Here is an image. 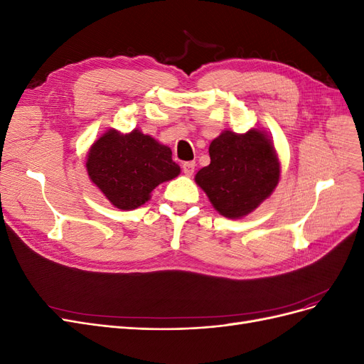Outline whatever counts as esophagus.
I'll return each instance as SVG.
<instances>
[{
	"label": "esophagus",
	"instance_id": "obj_1",
	"mask_svg": "<svg viewBox=\"0 0 364 364\" xmlns=\"http://www.w3.org/2000/svg\"><path fill=\"white\" fill-rule=\"evenodd\" d=\"M194 168H196V162H193V161H188V162H183L182 164V170H183V173L186 176H193Z\"/></svg>",
	"mask_w": 364,
	"mask_h": 364
}]
</instances>
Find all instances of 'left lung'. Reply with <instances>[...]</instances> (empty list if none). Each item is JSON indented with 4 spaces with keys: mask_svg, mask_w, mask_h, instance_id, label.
<instances>
[{
    "mask_svg": "<svg viewBox=\"0 0 364 364\" xmlns=\"http://www.w3.org/2000/svg\"><path fill=\"white\" fill-rule=\"evenodd\" d=\"M209 156L211 164L199 170L196 182L225 217L249 214L277 188L279 162L262 132L226 130L211 142Z\"/></svg>",
    "mask_w": 364,
    "mask_h": 364,
    "instance_id": "8db88e82",
    "label": "left lung"
}]
</instances>
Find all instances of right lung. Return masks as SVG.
Segmentation results:
<instances>
[{
    "label": "right lung",
    "instance_id": "add662e5",
    "mask_svg": "<svg viewBox=\"0 0 364 364\" xmlns=\"http://www.w3.org/2000/svg\"><path fill=\"white\" fill-rule=\"evenodd\" d=\"M86 168L91 181L119 209L146 203L155 186L181 173L171 150L139 130L127 135L106 132L91 147Z\"/></svg>",
    "mask_w": 364,
    "mask_h": 364
}]
</instances>
